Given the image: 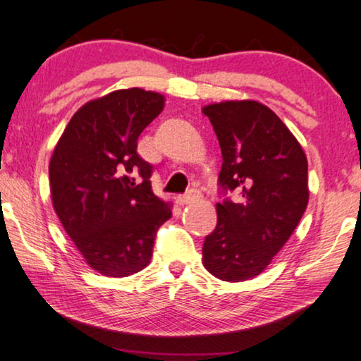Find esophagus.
Wrapping results in <instances>:
<instances>
[{
	"label": "esophagus",
	"mask_w": 361,
	"mask_h": 361,
	"mask_svg": "<svg viewBox=\"0 0 361 361\" xmlns=\"http://www.w3.org/2000/svg\"><path fill=\"white\" fill-rule=\"evenodd\" d=\"M201 197V192L197 190H190L188 192H185V195H181L176 197V202H178L180 206H186V204H191V202L197 201Z\"/></svg>",
	"instance_id": "34e87169"
}]
</instances>
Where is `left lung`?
<instances>
[{
  "label": "left lung",
  "instance_id": "left-lung-1",
  "mask_svg": "<svg viewBox=\"0 0 361 361\" xmlns=\"http://www.w3.org/2000/svg\"><path fill=\"white\" fill-rule=\"evenodd\" d=\"M222 152L219 183L240 201L217 202V226L202 245V265L222 281L265 270L307 207V159L283 121L253 99L202 108Z\"/></svg>",
  "mask_w": 361,
  "mask_h": 361
}]
</instances>
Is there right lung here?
Listing matches in <instances>:
<instances>
[{
	"label": "right lung",
	"instance_id": "obj_1",
	"mask_svg": "<svg viewBox=\"0 0 361 361\" xmlns=\"http://www.w3.org/2000/svg\"><path fill=\"white\" fill-rule=\"evenodd\" d=\"M165 96L142 88L91 99L73 114L49 164L50 196L85 262L123 278L150 263L171 204L152 191V165L137 139L164 111Z\"/></svg>",
	"mask_w": 361,
	"mask_h": 361
}]
</instances>
